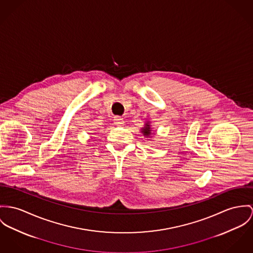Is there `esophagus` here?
I'll return each mask as SVG.
<instances>
[{
	"label": "esophagus",
	"instance_id": "34e87169",
	"mask_svg": "<svg viewBox=\"0 0 253 253\" xmlns=\"http://www.w3.org/2000/svg\"><path fill=\"white\" fill-rule=\"evenodd\" d=\"M114 122H115V124H116L117 126H122V125L124 124L123 118L120 117H115V118H114Z\"/></svg>",
	"mask_w": 253,
	"mask_h": 253
}]
</instances>
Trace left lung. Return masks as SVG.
Segmentation results:
<instances>
[{
    "instance_id": "obj_1",
    "label": "left lung",
    "mask_w": 253,
    "mask_h": 253,
    "mask_svg": "<svg viewBox=\"0 0 253 253\" xmlns=\"http://www.w3.org/2000/svg\"><path fill=\"white\" fill-rule=\"evenodd\" d=\"M141 133L143 134V136L148 137L151 136V128L149 125V122L145 123V126L143 128H141Z\"/></svg>"
}]
</instances>
